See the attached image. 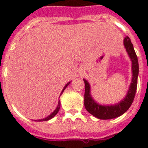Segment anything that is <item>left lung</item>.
Masks as SVG:
<instances>
[{
  "instance_id": "8db88e82",
  "label": "left lung",
  "mask_w": 148,
  "mask_h": 148,
  "mask_svg": "<svg viewBox=\"0 0 148 148\" xmlns=\"http://www.w3.org/2000/svg\"><path fill=\"white\" fill-rule=\"evenodd\" d=\"M124 47L127 52L130 56L132 61V71H133V77L129 90L125 98L119 103L111 106H102L97 103L90 95V85L86 80H84L85 84V91H84V107L90 114L95 116L97 118L101 120H108L115 118L122 115L128 110L134 101L135 97L136 90L138 87V77L139 72V65H138V57L134 49L133 45L128 37L124 38Z\"/></svg>"
}]
</instances>
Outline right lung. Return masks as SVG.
Wrapping results in <instances>:
<instances>
[{"label": "right lung", "instance_id": "right-lung-1", "mask_svg": "<svg viewBox=\"0 0 148 148\" xmlns=\"http://www.w3.org/2000/svg\"><path fill=\"white\" fill-rule=\"evenodd\" d=\"M70 84V82H69V83H67V84H66V85H65V87H64V89H63V90H62V92H61V94H62V93L64 92V90H65V88H67V85H68V84ZM61 94H60V95H61ZM60 101H59V102H58V107H57V108H56V109H55V110H54V111H53V112L52 113V114H50L49 116H48V117H46V118H45V119L38 120V121H48V120L51 119V118H52V117H54V116H55V115L57 114H58V111H59V110H60Z\"/></svg>", "mask_w": 148, "mask_h": 148}]
</instances>
